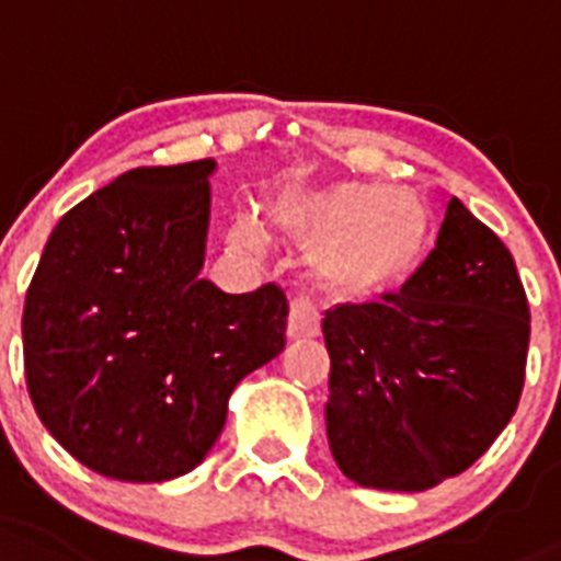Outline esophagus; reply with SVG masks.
Segmentation results:
<instances>
[{"label":"esophagus","mask_w":561,"mask_h":561,"mask_svg":"<svg viewBox=\"0 0 561 561\" xmlns=\"http://www.w3.org/2000/svg\"><path fill=\"white\" fill-rule=\"evenodd\" d=\"M285 334H288V340L320 334V317H317V311H313V305L308 302V299H294V302H290Z\"/></svg>","instance_id":"esophagus-1"}]
</instances>
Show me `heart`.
Returning a JSON list of instances; mask_svg holds the SVG:
<instances>
[{"instance_id":"1","label":"heart","mask_w":561,"mask_h":561,"mask_svg":"<svg viewBox=\"0 0 561 561\" xmlns=\"http://www.w3.org/2000/svg\"><path fill=\"white\" fill-rule=\"evenodd\" d=\"M273 225L313 253V273L336 299L375 302L407 290L430 253V213L409 190L368 181H334L290 190L271 207ZM230 241L262 244V227L239 216Z\"/></svg>"}]
</instances>
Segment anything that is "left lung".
Returning <instances> with one entry per match:
<instances>
[{
    "instance_id": "8db88e82",
    "label": "left lung",
    "mask_w": 561,
    "mask_h": 561,
    "mask_svg": "<svg viewBox=\"0 0 561 561\" xmlns=\"http://www.w3.org/2000/svg\"><path fill=\"white\" fill-rule=\"evenodd\" d=\"M322 334L336 467L359 486L421 493L472 467L516 412L530 308L504 241L449 198L417 279L336 305Z\"/></svg>"
}]
</instances>
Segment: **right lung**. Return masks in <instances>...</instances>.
I'll return each mask as SVG.
<instances>
[{
    "instance_id": "obj_1",
    "label": "right lung",
    "mask_w": 561,
    "mask_h": 561,
    "mask_svg": "<svg viewBox=\"0 0 561 561\" xmlns=\"http://www.w3.org/2000/svg\"><path fill=\"white\" fill-rule=\"evenodd\" d=\"M213 158L138 167L54 227L25 294V383L77 461L117 481L195 470L241 377L285 348L276 285L225 294L198 273Z\"/></svg>"
}]
</instances>
